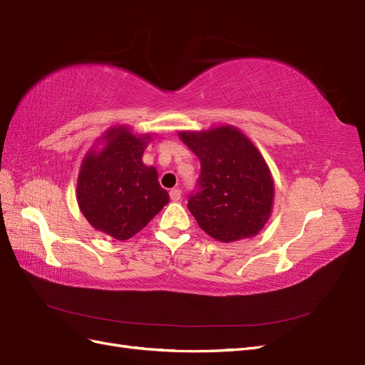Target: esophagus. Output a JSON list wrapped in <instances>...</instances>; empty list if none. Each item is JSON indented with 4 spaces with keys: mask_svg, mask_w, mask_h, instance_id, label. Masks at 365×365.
<instances>
[{
    "mask_svg": "<svg viewBox=\"0 0 365 365\" xmlns=\"http://www.w3.org/2000/svg\"><path fill=\"white\" fill-rule=\"evenodd\" d=\"M170 200H172L173 202L181 201V190H180V189H172V190H170Z\"/></svg>",
    "mask_w": 365,
    "mask_h": 365,
    "instance_id": "obj_1",
    "label": "esophagus"
}]
</instances>
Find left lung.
<instances>
[{
	"label": "left lung",
	"instance_id": "left-lung-1",
	"mask_svg": "<svg viewBox=\"0 0 365 365\" xmlns=\"http://www.w3.org/2000/svg\"><path fill=\"white\" fill-rule=\"evenodd\" d=\"M178 135L201 161L200 189L187 204L197 225L224 244L259 235L271 216L274 180L254 143L230 125Z\"/></svg>",
	"mask_w": 365,
	"mask_h": 365
}]
</instances>
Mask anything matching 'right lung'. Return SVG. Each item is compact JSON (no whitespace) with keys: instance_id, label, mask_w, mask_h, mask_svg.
Here are the masks:
<instances>
[{"instance_id":"add662e5","label":"right lung","mask_w":365,"mask_h":365,"mask_svg":"<svg viewBox=\"0 0 365 365\" xmlns=\"http://www.w3.org/2000/svg\"><path fill=\"white\" fill-rule=\"evenodd\" d=\"M150 134L129 126L108 129L102 148H91L77 176L76 197L82 215L97 231L128 240L145 228L169 202L153 165L143 163Z\"/></svg>"}]
</instances>
